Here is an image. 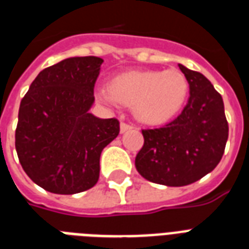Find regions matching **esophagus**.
Instances as JSON below:
<instances>
[{"label": "esophagus", "instance_id": "esophagus-1", "mask_svg": "<svg viewBox=\"0 0 249 249\" xmlns=\"http://www.w3.org/2000/svg\"><path fill=\"white\" fill-rule=\"evenodd\" d=\"M130 129H133L132 125L126 124V123H121V124H120V132L121 133L128 132V130H130Z\"/></svg>", "mask_w": 249, "mask_h": 249}]
</instances>
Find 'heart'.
Wrapping results in <instances>:
<instances>
[{"label":"heart","instance_id":"1","mask_svg":"<svg viewBox=\"0 0 249 249\" xmlns=\"http://www.w3.org/2000/svg\"><path fill=\"white\" fill-rule=\"evenodd\" d=\"M95 95L111 106H134L137 119L142 123L164 124L185 105L189 80L178 70L129 71L113 77L109 88H97Z\"/></svg>","mask_w":249,"mask_h":249}]
</instances>
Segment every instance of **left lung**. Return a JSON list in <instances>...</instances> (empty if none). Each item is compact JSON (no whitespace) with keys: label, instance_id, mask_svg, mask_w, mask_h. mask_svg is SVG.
<instances>
[{"label":"left lung","instance_id":"obj_1","mask_svg":"<svg viewBox=\"0 0 249 249\" xmlns=\"http://www.w3.org/2000/svg\"><path fill=\"white\" fill-rule=\"evenodd\" d=\"M189 80L190 97L177 119L163 128L142 130L136 156L138 173L164 186H186L211 173L224 155L229 125L224 101L204 75L178 64Z\"/></svg>","mask_w":249,"mask_h":249}]
</instances>
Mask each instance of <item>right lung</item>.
Instances as JSON below:
<instances>
[{"label": "right lung", "mask_w": 249, "mask_h": 249, "mask_svg": "<svg viewBox=\"0 0 249 249\" xmlns=\"http://www.w3.org/2000/svg\"><path fill=\"white\" fill-rule=\"evenodd\" d=\"M103 63L98 56L60 60L37 75L21 99L15 148L36 185L60 195L91 189L103 148L120 132L116 119L89 112Z\"/></svg>", "instance_id": "add662e5"}]
</instances>
